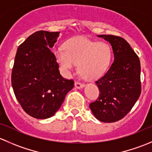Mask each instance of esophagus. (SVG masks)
Returning <instances> with one entry per match:
<instances>
[{
	"label": "esophagus",
	"instance_id": "34e87169",
	"mask_svg": "<svg viewBox=\"0 0 152 152\" xmlns=\"http://www.w3.org/2000/svg\"><path fill=\"white\" fill-rule=\"evenodd\" d=\"M85 86L83 83H82V82H78V81H76V82H75V87H76V88L78 89H80V88H82V87Z\"/></svg>",
	"mask_w": 152,
	"mask_h": 152
}]
</instances>
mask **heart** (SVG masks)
Instances as JSON below:
<instances>
[{"mask_svg":"<svg viewBox=\"0 0 152 152\" xmlns=\"http://www.w3.org/2000/svg\"><path fill=\"white\" fill-rule=\"evenodd\" d=\"M65 49L54 50L56 60L63 72L68 74L79 69L84 77L96 79L107 71L110 65L113 51L106 42H96L84 37H76L65 42Z\"/></svg>","mask_w":152,"mask_h":152,"instance_id":"obj_1","label":"heart"}]
</instances>
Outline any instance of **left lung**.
<instances>
[{
	"instance_id": "obj_1",
	"label": "left lung",
	"mask_w": 152,
	"mask_h": 152,
	"mask_svg": "<svg viewBox=\"0 0 152 152\" xmlns=\"http://www.w3.org/2000/svg\"><path fill=\"white\" fill-rule=\"evenodd\" d=\"M98 37L111 44L115 59L107 73L96 81L100 93L96 101L90 104V108L98 120L113 123L126 115L140 97V59L124 38L105 34Z\"/></svg>"
}]
</instances>
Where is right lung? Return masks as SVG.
Listing matches in <instances>:
<instances>
[{
  "instance_id": "obj_1",
  "label": "right lung",
  "mask_w": 152,
  "mask_h": 152,
  "mask_svg": "<svg viewBox=\"0 0 152 152\" xmlns=\"http://www.w3.org/2000/svg\"><path fill=\"white\" fill-rule=\"evenodd\" d=\"M59 34L38 31L17 50L12 85L23 110L35 118L53 116L74 86L73 79L61 76L59 64L50 50L57 41Z\"/></svg>"
}]
</instances>
